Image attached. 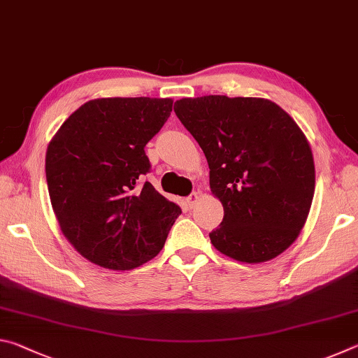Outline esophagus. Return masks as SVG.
<instances>
[{"label":"esophagus","instance_id":"obj_1","mask_svg":"<svg viewBox=\"0 0 358 358\" xmlns=\"http://www.w3.org/2000/svg\"><path fill=\"white\" fill-rule=\"evenodd\" d=\"M199 197H201V192H191L189 196L186 197V202H187V205H189V207H194V205L197 203Z\"/></svg>","mask_w":358,"mask_h":358}]
</instances>
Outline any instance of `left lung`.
<instances>
[{
    "instance_id": "obj_1",
    "label": "left lung",
    "mask_w": 358,
    "mask_h": 358,
    "mask_svg": "<svg viewBox=\"0 0 358 358\" xmlns=\"http://www.w3.org/2000/svg\"><path fill=\"white\" fill-rule=\"evenodd\" d=\"M173 110L203 150L211 192L224 207L211 243L238 262L280 256L305 226L316 185L299 124L262 98H185Z\"/></svg>"
}]
</instances>
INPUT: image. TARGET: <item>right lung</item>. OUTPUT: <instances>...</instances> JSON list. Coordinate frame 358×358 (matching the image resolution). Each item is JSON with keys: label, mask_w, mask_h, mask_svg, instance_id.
Here are the masks:
<instances>
[{"label": "right lung", "mask_w": 358, "mask_h": 358, "mask_svg": "<svg viewBox=\"0 0 358 358\" xmlns=\"http://www.w3.org/2000/svg\"><path fill=\"white\" fill-rule=\"evenodd\" d=\"M172 99L101 98L85 102L48 143L52 208L69 243L108 270H132L157 256L181 215L142 175L145 145L171 117Z\"/></svg>", "instance_id": "obj_1"}]
</instances>
